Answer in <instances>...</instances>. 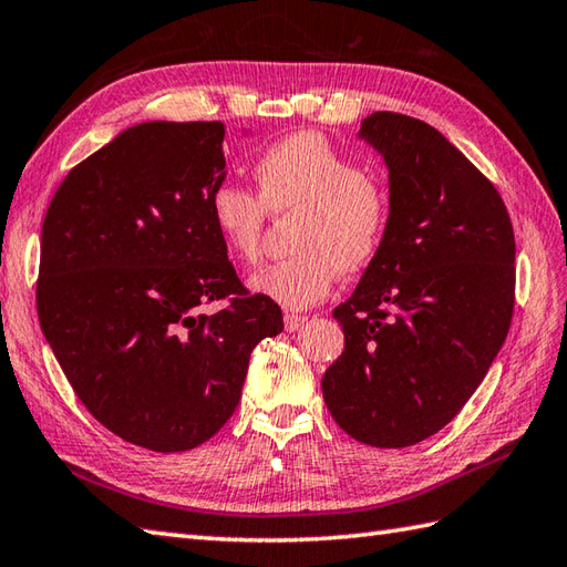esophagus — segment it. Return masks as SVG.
I'll use <instances>...</instances> for the list:
<instances>
[{"mask_svg":"<svg viewBox=\"0 0 567 567\" xmlns=\"http://www.w3.org/2000/svg\"><path fill=\"white\" fill-rule=\"evenodd\" d=\"M307 323V317H299V315H285V329L290 331V333H295V331H299Z\"/></svg>","mask_w":567,"mask_h":567,"instance_id":"obj_1","label":"esophagus"}]
</instances>
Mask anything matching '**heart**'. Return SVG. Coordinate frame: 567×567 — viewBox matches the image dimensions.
<instances>
[{
  "label": "heart",
  "mask_w": 567,
  "mask_h": 567,
  "mask_svg": "<svg viewBox=\"0 0 567 567\" xmlns=\"http://www.w3.org/2000/svg\"><path fill=\"white\" fill-rule=\"evenodd\" d=\"M252 175L258 195L219 183L207 204L216 236L240 262L258 260L268 214L297 212V252L252 275V292L285 309H309L331 295L341 272L358 275L375 262L390 234L392 197L353 155L315 131H299L265 148Z\"/></svg>",
  "instance_id": "b5f03b06"
}]
</instances>
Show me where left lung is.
<instances>
[{"mask_svg":"<svg viewBox=\"0 0 567 567\" xmlns=\"http://www.w3.org/2000/svg\"><path fill=\"white\" fill-rule=\"evenodd\" d=\"M358 138L388 165L392 221L333 309L346 348L321 390L348 436L404 449L461 412L507 339L514 228L495 185L441 131L375 112Z\"/></svg>","mask_w":567,"mask_h":567,"instance_id":"8db88e82","label":"left lung"}]
</instances>
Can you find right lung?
Segmentation results:
<instances>
[{"mask_svg":"<svg viewBox=\"0 0 567 567\" xmlns=\"http://www.w3.org/2000/svg\"><path fill=\"white\" fill-rule=\"evenodd\" d=\"M221 122H146L72 167L41 231L35 305L90 414L158 453L197 449L236 412L250 351L282 331L209 221ZM229 305L216 316L200 307Z\"/></svg>","mask_w":567,"mask_h":567,"instance_id":"add662e5","label":"right lung"}]
</instances>
